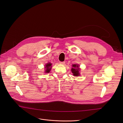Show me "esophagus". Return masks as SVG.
Segmentation results:
<instances>
[{
  "instance_id": "esophagus-1",
  "label": "esophagus",
  "mask_w": 123,
  "mask_h": 123,
  "mask_svg": "<svg viewBox=\"0 0 123 123\" xmlns=\"http://www.w3.org/2000/svg\"><path fill=\"white\" fill-rule=\"evenodd\" d=\"M59 64L61 65H64L65 64V62H59Z\"/></svg>"
}]
</instances>
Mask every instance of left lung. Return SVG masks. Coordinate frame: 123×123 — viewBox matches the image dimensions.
Instances as JSON below:
<instances>
[{
  "mask_svg": "<svg viewBox=\"0 0 123 123\" xmlns=\"http://www.w3.org/2000/svg\"><path fill=\"white\" fill-rule=\"evenodd\" d=\"M80 66L77 64L72 65V68H71V71L73 73V75L75 76H79L80 75V69L79 68Z\"/></svg>",
  "mask_w": 123,
  "mask_h": 123,
  "instance_id": "left-lung-1",
  "label": "left lung"
}]
</instances>
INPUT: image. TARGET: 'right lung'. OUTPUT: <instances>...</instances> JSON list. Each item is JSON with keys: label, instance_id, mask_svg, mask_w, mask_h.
Wrapping results in <instances>:
<instances>
[{"label": "right lung", "instance_id": "add662e5", "mask_svg": "<svg viewBox=\"0 0 123 123\" xmlns=\"http://www.w3.org/2000/svg\"><path fill=\"white\" fill-rule=\"evenodd\" d=\"M45 67H44V68H45V71H44V73H49L50 70L52 68V64L50 62H49V63H47V64H46L45 65Z\"/></svg>", "mask_w": 123, "mask_h": 123}]
</instances>
